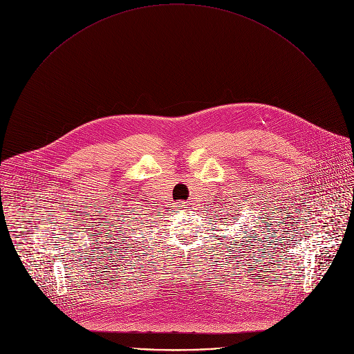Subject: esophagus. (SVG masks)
I'll return each instance as SVG.
<instances>
[{
	"label": "esophagus",
	"mask_w": 354,
	"mask_h": 354,
	"mask_svg": "<svg viewBox=\"0 0 354 354\" xmlns=\"http://www.w3.org/2000/svg\"><path fill=\"white\" fill-rule=\"evenodd\" d=\"M179 209H183L185 207V203H179V205H176Z\"/></svg>",
	"instance_id": "34e87169"
}]
</instances>
